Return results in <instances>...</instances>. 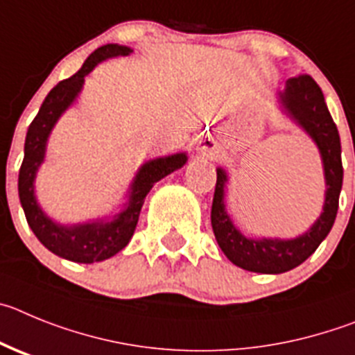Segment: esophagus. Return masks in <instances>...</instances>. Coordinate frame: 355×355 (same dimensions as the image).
I'll use <instances>...</instances> for the list:
<instances>
[{
    "label": "esophagus",
    "instance_id": "1",
    "mask_svg": "<svg viewBox=\"0 0 355 355\" xmlns=\"http://www.w3.org/2000/svg\"><path fill=\"white\" fill-rule=\"evenodd\" d=\"M200 152L203 155H207V157H212L214 146H212V143H210V139H201V141H200Z\"/></svg>",
    "mask_w": 355,
    "mask_h": 355
}]
</instances>
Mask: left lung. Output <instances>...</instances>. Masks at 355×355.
Masks as SVG:
<instances>
[{"instance_id":"8db88e82","label":"left lung","mask_w":355,"mask_h":355,"mask_svg":"<svg viewBox=\"0 0 355 355\" xmlns=\"http://www.w3.org/2000/svg\"><path fill=\"white\" fill-rule=\"evenodd\" d=\"M276 97L279 110L308 134L320 152L325 178V198L317 221L299 237H245L233 225L232 217L226 210L225 193L228 175L223 168H217L216 193H214L212 212H210L217 244L232 263L244 270L260 274H281L295 269L297 265H301L317 251L334 225L341 184H343L340 134L336 123L333 122V116L329 113L320 86L311 76L302 74L288 79L285 90L277 92Z\"/></svg>"}]
</instances>
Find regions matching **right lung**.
Here are the masks:
<instances>
[{
    "label": "right lung",
    "instance_id": "obj_1",
    "mask_svg": "<svg viewBox=\"0 0 355 355\" xmlns=\"http://www.w3.org/2000/svg\"><path fill=\"white\" fill-rule=\"evenodd\" d=\"M130 53H132L130 47L118 46V44H106L95 49L72 78L60 81L47 94L46 101L42 102L37 116L28 129L26 141H24V159L19 170V200L35 237L51 253L58 254L65 260L94 263V261L107 260L118 251H122L132 239L143 201L150 189L161 178L180 170L187 162L185 152L146 161L130 182L125 203L120 212L113 216L97 217L92 221L74 223V225H62L51 219L38 203L35 194V178L38 168L46 161L47 141L54 125L58 123L60 116L78 101L85 85V78L98 63L116 56H129Z\"/></svg>",
    "mask_w": 355,
    "mask_h": 355
}]
</instances>
